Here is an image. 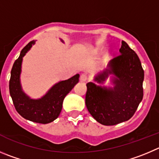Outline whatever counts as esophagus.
<instances>
[{"label":"esophagus","mask_w":159,"mask_h":159,"mask_svg":"<svg viewBox=\"0 0 159 159\" xmlns=\"http://www.w3.org/2000/svg\"><path fill=\"white\" fill-rule=\"evenodd\" d=\"M80 80H81V81H86L88 80V75L86 74H82L80 77Z\"/></svg>","instance_id":"esophagus-1"}]
</instances>
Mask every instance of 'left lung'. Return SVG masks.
I'll return each instance as SVG.
<instances>
[{
	"label": "left lung",
	"mask_w": 159,
	"mask_h": 159,
	"mask_svg": "<svg viewBox=\"0 0 159 159\" xmlns=\"http://www.w3.org/2000/svg\"><path fill=\"white\" fill-rule=\"evenodd\" d=\"M121 54L114 58L107 69L95 78L103 83L113 74L114 88L87 83L85 104L89 112L103 125H115L133 116L143 96L144 71L136 53L126 42L121 41Z\"/></svg>",
	"instance_id": "1"
}]
</instances>
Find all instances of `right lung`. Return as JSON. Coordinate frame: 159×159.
Listing matches in <instances>:
<instances>
[{"label":"right lung","instance_id":"1","mask_svg":"<svg viewBox=\"0 0 159 159\" xmlns=\"http://www.w3.org/2000/svg\"><path fill=\"white\" fill-rule=\"evenodd\" d=\"M34 42L32 41L25 46L13 64L9 81L10 96L16 111L23 118L34 122L48 124L58 118L61 112L65 96L78 82L79 75L58 82L39 100H32L28 97L22 91L19 75L23 57Z\"/></svg>","mask_w":159,"mask_h":159}]
</instances>
